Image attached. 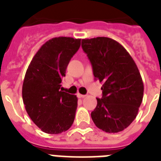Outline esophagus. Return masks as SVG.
I'll list each match as a JSON object with an SVG mask.
<instances>
[{
    "instance_id": "1",
    "label": "esophagus",
    "mask_w": 161,
    "mask_h": 161,
    "mask_svg": "<svg viewBox=\"0 0 161 161\" xmlns=\"http://www.w3.org/2000/svg\"><path fill=\"white\" fill-rule=\"evenodd\" d=\"M78 97L79 98H85L86 95H84V94H81V93H78Z\"/></svg>"
}]
</instances>
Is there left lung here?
<instances>
[{
    "instance_id": "8db88e82",
    "label": "left lung",
    "mask_w": 161,
    "mask_h": 161,
    "mask_svg": "<svg viewBox=\"0 0 161 161\" xmlns=\"http://www.w3.org/2000/svg\"><path fill=\"white\" fill-rule=\"evenodd\" d=\"M82 47L103 83V96L91 117L107 133L122 131L134 121L142 103L144 84L137 65L126 49L114 39L98 36L83 39Z\"/></svg>"
}]
</instances>
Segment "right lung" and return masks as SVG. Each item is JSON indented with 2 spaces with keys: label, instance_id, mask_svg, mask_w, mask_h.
Wrapping results in <instances>:
<instances>
[{
  "label": "right lung",
  "instance_id": "obj_1",
  "mask_svg": "<svg viewBox=\"0 0 161 161\" xmlns=\"http://www.w3.org/2000/svg\"><path fill=\"white\" fill-rule=\"evenodd\" d=\"M81 39L59 36L45 42L31 61L22 84V99L29 117L47 134L58 135L72 126L78 98L63 92L61 83Z\"/></svg>",
  "mask_w": 161,
  "mask_h": 161
}]
</instances>
